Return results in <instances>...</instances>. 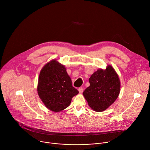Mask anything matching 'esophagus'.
<instances>
[{"label": "esophagus", "instance_id": "obj_1", "mask_svg": "<svg viewBox=\"0 0 150 150\" xmlns=\"http://www.w3.org/2000/svg\"><path fill=\"white\" fill-rule=\"evenodd\" d=\"M78 91H79V93L80 94H82L83 93V89L82 88H80L78 89Z\"/></svg>", "mask_w": 150, "mask_h": 150}]
</instances>
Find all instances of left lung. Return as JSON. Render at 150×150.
I'll return each mask as SVG.
<instances>
[{"label":"left lung","mask_w":150,"mask_h":150,"mask_svg":"<svg viewBox=\"0 0 150 150\" xmlns=\"http://www.w3.org/2000/svg\"><path fill=\"white\" fill-rule=\"evenodd\" d=\"M90 85L83 92L88 105L96 112H103L117 98L120 91L119 77L112 65L98 69L89 78Z\"/></svg>","instance_id":"left-lung-1"}]
</instances>
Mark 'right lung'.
Segmentation results:
<instances>
[{
    "label": "right lung",
    "instance_id": "1",
    "mask_svg": "<svg viewBox=\"0 0 150 150\" xmlns=\"http://www.w3.org/2000/svg\"><path fill=\"white\" fill-rule=\"evenodd\" d=\"M37 90L42 102L54 112L67 108L72 97L79 93L72 86L65 65L56 59L47 62L41 69Z\"/></svg>",
    "mask_w": 150,
    "mask_h": 150
}]
</instances>
